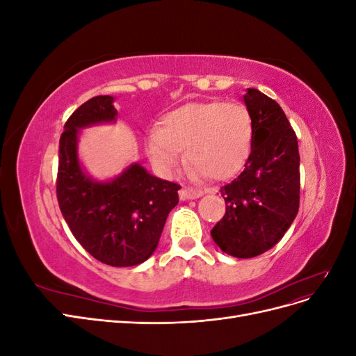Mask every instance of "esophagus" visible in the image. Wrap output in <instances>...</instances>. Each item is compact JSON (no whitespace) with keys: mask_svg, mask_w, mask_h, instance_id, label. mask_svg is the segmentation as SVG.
Segmentation results:
<instances>
[{"mask_svg":"<svg viewBox=\"0 0 356 356\" xmlns=\"http://www.w3.org/2000/svg\"><path fill=\"white\" fill-rule=\"evenodd\" d=\"M200 196H203V191L200 188H190L186 187L179 191V197L182 200H190V199H199Z\"/></svg>","mask_w":356,"mask_h":356,"instance_id":"obj_1","label":"esophagus"}]
</instances>
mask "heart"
<instances>
[{"label":"heart","instance_id":"obj_1","mask_svg":"<svg viewBox=\"0 0 356 356\" xmlns=\"http://www.w3.org/2000/svg\"><path fill=\"white\" fill-rule=\"evenodd\" d=\"M252 120L243 105L221 101L191 102L168 113L147 135V153L163 177H172L186 149L191 174L225 179L238 172L251 152Z\"/></svg>","mask_w":356,"mask_h":356}]
</instances>
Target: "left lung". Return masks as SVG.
Masks as SVG:
<instances>
[{"label": "left lung", "instance_id": "obj_1", "mask_svg": "<svg viewBox=\"0 0 356 356\" xmlns=\"http://www.w3.org/2000/svg\"><path fill=\"white\" fill-rule=\"evenodd\" d=\"M243 101L252 120L251 154L242 174L221 187L225 213L211 236L222 252L252 258L281 241L297 217L300 154L276 101L257 89H248Z\"/></svg>", "mask_w": 356, "mask_h": 356}]
</instances>
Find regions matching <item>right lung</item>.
<instances>
[{
	"label": "right lung",
	"mask_w": 356,
	"mask_h": 356,
	"mask_svg": "<svg viewBox=\"0 0 356 356\" xmlns=\"http://www.w3.org/2000/svg\"><path fill=\"white\" fill-rule=\"evenodd\" d=\"M108 95L80 105L59 139L56 195L74 238L96 260L114 267L144 263L156 251L169 212L178 204L175 182L153 177L132 163L110 181L83 170L77 143L80 129L114 123L117 110Z\"/></svg>",
	"instance_id": "1"
}]
</instances>
